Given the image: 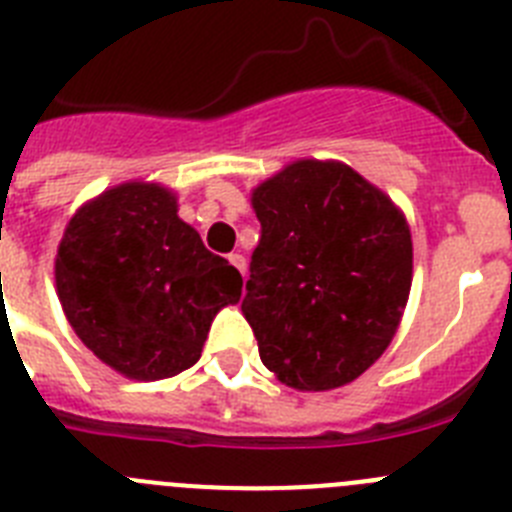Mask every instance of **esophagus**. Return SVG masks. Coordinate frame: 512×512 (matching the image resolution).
<instances>
[{"label": "esophagus", "instance_id": "1", "mask_svg": "<svg viewBox=\"0 0 512 512\" xmlns=\"http://www.w3.org/2000/svg\"><path fill=\"white\" fill-rule=\"evenodd\" d=\"M228 261H230V264L235 266V269L241 271V274H246V259H243L241 253H230V256H228Z\"/></svg>", "mask_w": 512, "mask_h": 512}]
</instances>
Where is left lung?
<instances>
[{"mask_svg": "<svg viewBox=\"0 0 512 512\" xmlns=\"http://www.w3.org/2000/svg\"><path fill=\"white\" fill-rule=\"evenodd\" d=\"M261 223L243 315L269 372L336 390L395 338L413 284L400 207L341 161L302 158L253 189Z\"/></svg>", "mask_w": 512, "mask_h": 512, "instance_id": "obj_1", "label": "left lung"}]
</instances>
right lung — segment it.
<instances>
[{
    "mask_svg": "<svg viewBox=\"0 0 512 512\" xmlns=\"http://www.w3.org/2000/svg\"><path fill=\"white\" fill-rule=\"evenodd\" d=\"M161 184L125 182L66 225L56 292L81 343L140 382L197 364L215 315L241 300L243 279L176 215Z\"/></svg>",
    "mask_w": 512,
    "mask_h": 512,
    "instance_id": "obj_1",
    "label": "right lung"
}]
</instances>
